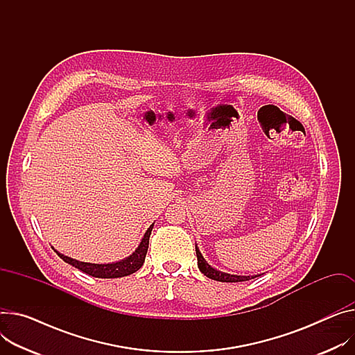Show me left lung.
Returning <instances> with one entry per match:
<instances>
[{
  "instance_id": "8db88e82",
  "label": "left lung",
  "mask_w": 355,
  "mask_h": 355,
  "mask_svg": "<svg viewBox=\"0 0 355 355\" xmlns=\"http://www.w3.org/2000/svg\"><path fill=\"white\" fill-rule=\"evenodd\" d=\"M196 256H198V267L199 270L203 272V275L211 280H216V282H222V283H239V282H248L250 279H254V277H259V276H236V275H227V272H223V271H219L213 268L206 260L205 257L202 256L200 250L198 249L196 246Z\"/></svg>"
}]
</instances>
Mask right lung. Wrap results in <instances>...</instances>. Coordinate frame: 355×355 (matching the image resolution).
<instances>
[{
	"label": "right lung",
	"mask_w": 355,
	"mask_h": 355,
	"mask_svg": "<svg viewBox=\"0 0 355 355\" xmlns=\"http://www.w3.org/2000/svg\"><path fill=\"white\" fill-rule=\"evenodd\" d=\"M153 225L149 226V229L146 230L141 244L138 246L129 257L116 261V263H111V264H94V263H85V261H78L75 259H71L68 256L61 254L60 252H57V254L68 264L73 266L75 268L87 272V275L92 276V277H98V279H118V277H125L132 275V272L138 271L145 261L146 253H148V248H149V237L152 233Z\"/></svg>",
	"instance_id": "add662e5"
}]
</instances>
